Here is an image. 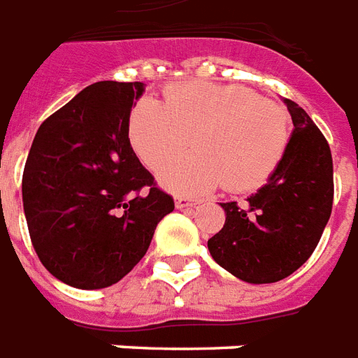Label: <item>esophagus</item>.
I'll return each instance as SVG.
<instances>
[{
  "mask_svg": "<svg viewBox=\"0 0 358 358\" xmlns=\"http://www.w3.org/2000/svg\"><path fill=\"white\" fill-rule=\"evenodd\" d=\"M199 205L197 199H188V197H176V207L177 208H194Z\"/></svg>",
  "mask_w": 358,
  "mask_h": 358,
  "instance_id": "esophagus-1",
  "label": "esophagus"
}]
</instances>
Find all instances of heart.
Wrapping results in <instances>:
<instances>
[{
    "instance_id": "1",
    "label": "heart",
    "mask_w": 358,
    "mask_h": 358,
    "mask_svg": "<svg viewBox=\"0 0 358 358\" xmlns=\"http://www.w3.org/2000/svg\"><path fill=\"white\" fill-rule=\"evenodd\" d=\"M188 134L194 151L166 166L162 185L185 196L220 185L242 192L260 187L279 164L288 116L251 88L190 81L166 88L162 101L142 99L127 118L131 148L151 171L176 157Z\"/></svg>"
}]
</instances>
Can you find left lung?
Returning <instances> with one entry per match:
<instances>
[{
    "instance_id": "obj_1",
    "label": "left lung",
    "mask_w": 358,
    "mask_h": 358,
    "mask_svg": "<svg viewBox=\"0 0 358 358\" xmlns=\"http://www.w3.org/2000/svg\"><path fill=\"white\" fill-rule=\"evenodd\" d=\"M294 131L264 187L245 203H220L225 224L208 240L222 268L245 282H277L307 262L333 208V157L325 136L292 99Z\"/></svg>"
}]
</instances>
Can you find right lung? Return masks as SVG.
Returning <instances> with one entry per match:
<instances>
[{"instance_id":"right-lung-1","label":"right lung","mask_w":358,"mask_h":358,"mask_svg":"<svg viewBox=\"0 0 358 358\" xmlns=\"http://www.w3.org/2000/svg\"><path fill=\"white\" fill-rule=\"evenodd\" d=\"M142 92L144 83H94L34 134L22 177L31 242L45 270L73 288L127 275L176 207L127 138Z\"/></svg>"}]
</instances>
